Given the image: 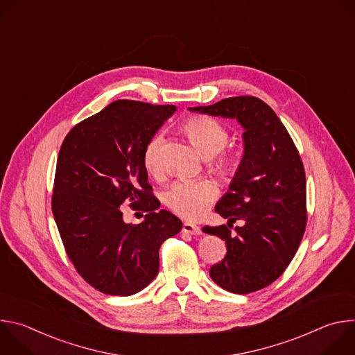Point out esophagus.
I'll return each mask as SVG.
<instances>
[{
  "label": "esophagus",
  "instance_id": "1",
  "mask_svg": "<svg viewBox=\"0 0 355 355\" xmlns=\"http://www.w3.org/2000/svg\"><path fill=\"white\" fill-rule=\"evenodd\" d=\"M182 230L188 234H193V236H200L204 234V232H202V229L198 226V225H193V223H188L185 222L184 226H182Z\"/></svg>",
  "mask_w": 355,
  "mask_h": 355
}]
</instances>
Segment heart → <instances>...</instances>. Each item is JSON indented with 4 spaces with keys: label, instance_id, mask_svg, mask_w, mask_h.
Listing matches in <instances>:
<instances>
[{
    "label": "heart",
    "instance_id": "heart-1",
    "mask_svg": "<svg viewBox=\"0 0 355 355\" xmlns=\"http://www.w3.org/2000/svg\"><path fill=\"white\" fill-rule=\"evenodd\" d=\"M182 130L204 157H214L225 147L229 139L227 129L218 121L208 116H191L182 125ZM160 137L151 139L143 153V163L147 171L155 173L160 166ZM214 166L225 173L234 174L239 160L232 156H222L214 160ZM218 188L212 181H180L166 192V204L180 216L187 219L199 218L211 202L216 198Z\"/></svg>",
    "mask_w": 355,
    "mask_h": 355
}]
</instances>
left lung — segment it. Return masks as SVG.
<instances>
[{
  "label": "left lung",
  "instance_id": "left-lung-1",
  "mask_svg": "<svg viewBox=\"0 0 355 355\" xmlns=\"http://www.w3.org/2000/svg\"><path fill=\"white\" fill-rule=\"evenodd\" d=\"M191 112L234 119L243 128V156L215 212L227 226L204 232L226 241L225 259L209 275L223 289L250 293L289 266L306 227V178L297 150L277 114L256 96L225 98ZM245 225L231 234L234 220Z\"/></svg>",
  "mask_w": 355,
  "mask_h": 355
}]
</instances>
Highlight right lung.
I'll use <instances>...</instances> for the list:
<instances>
[{"label": "right lung", "mask_w": 355, "mask_h": 355, "mask_svg": "<svg viewBox=\"0 0 355 355\" xmlns=\"http://www.w3.org/2000/svg\"><path fill=\"white\" fill-rule=\"evenodd\" d=\"M174 105L119 99L76 125L56 166L53 216L78 274L108 295L129 296L159 274L162 243L182 222L151 195L143 153ZM132 200L148 214L139 225L123 220L121 205Z\"/></svg>", "instance_id": "1"}]
</instances>
